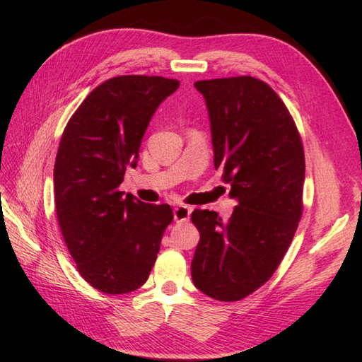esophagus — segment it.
<instances>
[{
    "instance_id": "34e87169",
    "label": "esophagus",
    "mask_w": 362,
    "mask_h": 362,
    "mask_svg": "<svg viewBox=\"0 0 362 362\" xmlns=\"http://www.w3.org/2000/svg\"><path fill=\"white\" fill-rule=\"evenodd\" d=\"M192 214V209L188 206H177L174 207V220L175 221H187Z\"/></svg>"
}]
</instances>
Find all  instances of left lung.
Wrapping results in <instances>:
<instances>
[{
    "mask_svg": "<svg viewBox=\"0 0 362 362\" xmlns=\"http://www.w3.org/2000/svg\"><path fill=\"white\" fill-rule=\"evenodd\" d=\"M206 100L215 169L238 199L229 220L196 209L201 234L193 284L209 298L233 302L277 271L302 216L304 147L296 123L266 82L252 76L194 82Z\"/></svg>",
    "mask_w": 362,
    "mask_h": 362,
    "instance_id": "8db88e82",
    "label": "left lung"
}]
</instances>
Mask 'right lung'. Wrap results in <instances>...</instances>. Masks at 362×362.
I'll use <instances>...</instances> for the list:
<instances>
[{"instance_id": "obj_1", "label": "right lung", "mask_w": 362, "mask_h": 362, "mask_svg": "<svg viewBox=\"0 0 362 362\" xmlns=\"http://www.w3.org/2000/svg\"><path fill=\"white\" fill-rule=\"evenodd\" d=\"M175 78L118 76L91 91L63 131L54 188L63 239L85 281L106 294L146 284L174 214L118 187L136 166L156 107L179 88Z\"/></svg>"}]
</instances>
